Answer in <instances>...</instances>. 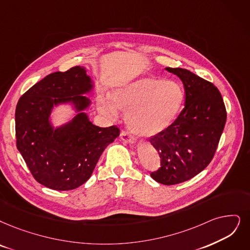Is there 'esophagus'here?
Returning <instances> with one entry per match:
<instances>
[{
  "instance_id": "34e87169",
  "label": "esophagus",
  "mask_w": 250,
  "mask_h": 250,
  "mask_svg": "<svg viewBox=\"0 0 250 250\" xmlns=\"http://www.w3.org/2000/svg\"><path fill=\"white\" fill-rule=\"evenodd\" d=\"M120 137H121L122 141H124L125 143H128V144H135L136 139L133 137V136H130L128 133H126L125 131H122L121 134H120Z\"/></svg>"
}]
</instances>
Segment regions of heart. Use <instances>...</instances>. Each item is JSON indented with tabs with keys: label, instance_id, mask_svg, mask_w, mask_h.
<instances>
[{
	"label": "heart",
	"instance_id": "1",
	"mask_svg": "<svg viewBox=\"0 0 250 250\" xmlns=\"http://www.w3.org/2000/svg\"><path fill=\"white\" fill-rule=\"evenodd\" d=\"M181 84L172 80L144 77L114 87L108 99L99 96L97 109L106 118L125 112V122L131 132L152 137L170 126L184 103Z\"/></svg>",
	"mask_w": 250,
	"mask_h": 250
}]
</instances>
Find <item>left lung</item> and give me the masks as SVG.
Returning <instances> with one entry per match:
<instances>
[{
    "instance_id": "obj_1",
    "label": "left lung",
    "mask_w": 250,
    "mask_h": 250,
    "mask_svg": "<svg viewBox=\"0 0 250 250\" xmlns=\"http://www.w3.org/2000/svg\"><path fill=\"white\" fill-rule=\"evenodd\" d=\"M185 87L186 104L166 130L149 139L161 158V167L151 173L156 182L170 186L188 181L212 160L225 128L227 112L218 89L181 67H165Z\"/></svg>"
}]
</instances>
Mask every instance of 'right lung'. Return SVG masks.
Instances as JSON below:
<instances>
[{
    "instance_id": "obj_1",
    "label": "right lung",
    "mask_w": 250,
    "mask_h": 250,
    "mask_svg": "<svg viewBox=\"0 0 250 250\" xmlns=\"http://www.w3.org/2000/svg\"><path fill=\"white\" fill-rule=\"evenodd\" d=\"M94 83L85 67L46 76L19 98L15 111L16 146L36 181L68 191L90 178L104 148L119 136L116 126L98 127L86 113ZM71 106L69 121L55 126L52 114Z\"/></svg>"
}]
</instances>
